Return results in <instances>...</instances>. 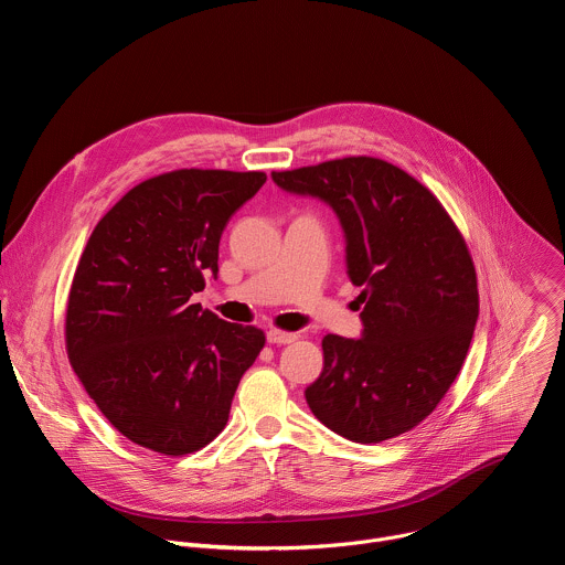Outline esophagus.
Wrapping results in <instances>:
<instances>
[{"label": "esophagus", "mask_w": 565, "mask_h": 565, "mask_svg": "<svg viewBox=\"0 0 565 565\" xmlns=\"http://www.w3.org/2000/svg\"><path fill=\"white\" fill-rule=\"evenodd\" d=\"M268 342L270 344H290L297 340V333H288V331H279V329H270L268 331Z\"/></svg>", "instance_id": "obj_1"}]
</instances>
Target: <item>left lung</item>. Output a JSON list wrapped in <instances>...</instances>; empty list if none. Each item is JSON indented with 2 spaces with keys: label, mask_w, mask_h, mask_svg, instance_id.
Returning a JSON list of instances; mask_svg holds the SVG:
<instances>
[{
  "label": "left lung",
  "mask_w": 565,
  "mask_h": 565,
  "mask_svg": "<svg viewBox=\"0 0 565 565\" xmlns=\"http://www.w3.org/2000/svg\"><path fill=\"white\" fill-rule=\"evenodd\" d=\"M273 181L335 210L347 275L362 286L364 333L321 340L324 369L306 388L310 412L364 445L412 431L460 373L478 319L460 230L431 190L382 158H335L273 172Z\"/></svg>",
  "instance_id": "obj_1"
}]
</instances>
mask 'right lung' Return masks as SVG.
Listing matches in <instances>:
<instances>
[{"mask_svg": "<svg viewBox=\"0 0 565 565\" xmlns=\"http://www.w3.org/2000/svg\"><path fill=\"white\" fill-rule=\"evenodd\" d=\"M264 172L174 170L131 188L94 227L64 321L68 362L103 416L163 456L194 454L227 425L234 391L266 344L192 295L218 273L230 216Z\"/></svg>", "mask_w": 565, "mask_h": 565, "instance_id": "add662e5", "label": "right lung"}]
</instances>
